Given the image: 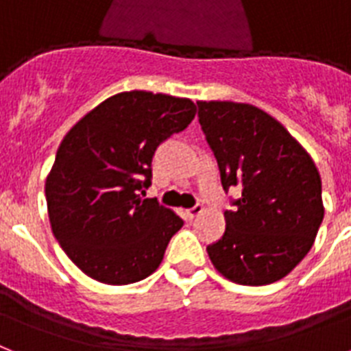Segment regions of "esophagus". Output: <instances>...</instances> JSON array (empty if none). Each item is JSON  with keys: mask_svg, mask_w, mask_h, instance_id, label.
Segmentation results:
<instances>
[{"mask_svg": "<svg viewBox=\"0 0 351 351\" xmlns=\"http://www.w3.org/2000/svg\"><path fill=\"white\" fill-rule=\"evenodd\" d=\"M203 210H205V208H203V205L202 203H198V205H194L193 208H187V210H185V214H187V217H189V219H193V217L199 216Z\"/></svg>", "mask_w": 351, "mask_h": 351, "instance_id": "esophagus-1", "label": "esophagus"}]
</instances>
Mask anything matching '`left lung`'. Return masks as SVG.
Wrapping results in <instances>:
<instances>
[{"label":"left lung","instance_id":"obj_1","mask_svg":"<svg viewBox=\"0 0 351 351\" xmlns=\"http://www.w3.org/2000/svg\"><path fill=\"white\" fill-rule=\"evenodd\" d=\"M223 189L241 187L226 228L207 246L221 275L241 285H267L289 275L312 248L325 207L321 176L284 126L248 103L196 101Z\"/></svg>","mask_w":351,"mask_h":351}]
</instances>
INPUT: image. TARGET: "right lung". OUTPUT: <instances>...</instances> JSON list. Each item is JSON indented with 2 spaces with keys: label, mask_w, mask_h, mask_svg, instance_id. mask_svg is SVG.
Segmentation results:
<instances>
[{
  "label": "right lung",
  "mask_w": 351,
  "mask_h": 351,
  "mask_svg": "<svg viewBox=\"0 0 351 351\" xmlns=\"http://www.w3.org/2000/svg\"><path fill=\"white\" fill-rule=\"evenodd\" d=\"M189 98L149 90L114 94L66 134L46 178L49 225L85 275L126 285L160 266L184 221L157 199H143L160 143L187 128Z\"/></svg>",
  "instance_id": "obj_1"
}]
</instances>
